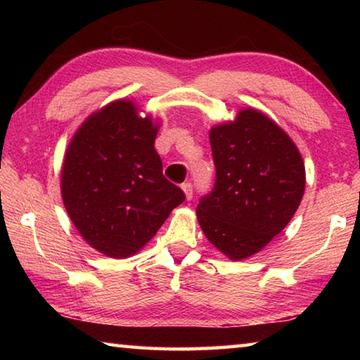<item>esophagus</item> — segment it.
I'll use <instances>...</instances> for the list:
<instances>
[{"mask_svg": "<svg viewBox=\"0 0 360 360\" xmlns=\"http://www.w3.org/2000/svg\"><path fill=\"white\" fill-rule=\"evenodd\" d=\"M182 191L186 193V198L191 200L193 197V187H192V182H184V184L181 186Z\"/></svg>", "mask_w": 360, "mask_h": 360, "instance_id": "obj_1", "label": "esophagus"}]
</instances>
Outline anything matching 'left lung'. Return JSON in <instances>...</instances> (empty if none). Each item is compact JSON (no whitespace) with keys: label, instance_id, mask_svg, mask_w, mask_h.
Wrapping results in <instances>:
<instances>
[{"label":"left lung","instance_id":"left-lung-1","mask_svg":"<svg viewBox=\"0 0 360 360\" xmlns=\"http://www.w3.org/2000/svg\"><path fill=\"white\" fill-rule=\"evenodd\" d=\"M216 181L200 198L206 238L231 260L259 252L295 214L304 165L292 139L255 109L210 131Z\"/></svg>","mask_w":360,"mask_h":360}]
</instances>
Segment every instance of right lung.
Masks as SVG:
<instances>
[{
	"instance_id": "obj_1",
	"label": "right lung",
	"mask_w": 360,
	"mask_h": 360,
	"mask_svg": "<svg viewBox=\"0 0 360 360\" xmlns=\"http://www.w3.org/2000/svg\"><path fill=\"white\" fill-rule=\"evenodd\" d=\"M157 127L131 101H114L84 122L66 150L65 208L82 238L109 257L138 252L184 192L163 176Z\"/></svg>"
}]
</instances>
